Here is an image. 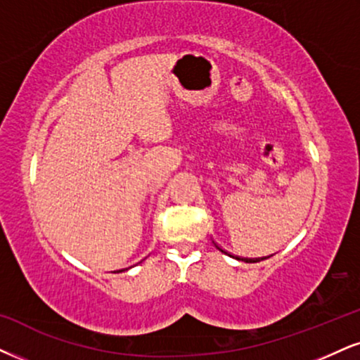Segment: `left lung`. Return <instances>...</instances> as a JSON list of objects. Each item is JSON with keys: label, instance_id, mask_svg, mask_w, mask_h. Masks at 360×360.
Instances as JSON below:
<instances>
[{"label": "left lung", "instance_id": "left-lung-1", "mask_svg": "<svg viewBox=\"0 0 360 360\" xmlns=\"http://www.w3.org/2000/svg\"><path fill=\"white\" fill-rule=\"evenodd\" d=\"M215 247H217V248H219V250H220V252H224V254H227V255H230V254H229V252H225V250H224V248H220L219 245H217V243H215ZM230 257H233V259H237V260H243V262H247V264H255V262H260V260H264V259H269V257H262V259H240V257H235V255H230Z\"/></svg>", "mask_w": 360, "mask_h": 360}]
</instances>
